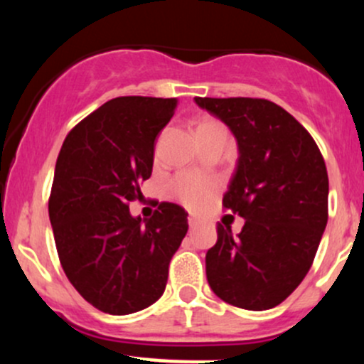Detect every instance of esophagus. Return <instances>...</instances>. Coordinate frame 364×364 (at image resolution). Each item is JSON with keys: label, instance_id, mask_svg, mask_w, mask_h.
I'll return each mask as SVG.
<instances>
[{"label": "esophagus", "instance_id": "34e87169", "mask_svg": "<svg viewBox=\"0 0 364 364\" xmlns=\"http://www.w3.org/2000/svg\"><path fill=\"white\" fill-rule=\"evenodd\" d=\"M188 225H190V231H195V229H198L200 220L196 217H188Z\"/></svg>", "mask_w": 364, "mask_h": 364}]
</instances>
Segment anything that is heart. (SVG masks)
<instances>
[{"instance_id": "b5f03b06", "label": "heart", "mask_w": 364, "mask_h": 364, "mask_svg": "<svg viewBox=\"0 0 364 364\" xmlns=\"http://www.w3.org/2000/svg\"><path fill=\"white\" fill-rule=\"evenodd\" d=\"M217 121L214 119H202L198 123V128L210 127V124H215ZM215 183L207 181V179H200L195 176H181L174 181L173 190L174 195L178 196L179 202L188 208H200L210 200V196L214 195L215 191Z\"/></svg>"}]
</instances>
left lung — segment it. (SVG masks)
<instances>
[{
  "instance_id": "left-lung-1",
  "label": "left lung",
  "mask_w": 364,
  "mask_h": 364,
  "mask_svg": "<svg viewBox=\"0 0 364 364\" xmlns=\"http://www.w3.org/2000/svg\"><path fill=\"white\" fill-rule=\"evenodd\" d=\"M237 141L236 171L223 205L245 225L232 236L217 224L207 281L225 303L270 310L301 284L328 219V176L315 140L267 99L195 97Z\"/></svg>"
}]
</instances>
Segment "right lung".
Here are the masks:
<instances>
[{"label": "right lung", "instance_id": "1", "mask_svg": "<svg viewBox=\"0 0 364 364\" xmlns=\"http://www.w3.org/2000/svg\"><path fill=\"white\" fill-rule=\"evenodd\" d=\"M178 99L116 97L66 135L49 196L58 257L92 306L129 315L157 301L169 262L188 231V214L162 202L150 219L129 214L150 178L156 136Z\"/></svg>", "mask_w": 364, "mask_h": 364}]
</instances>
